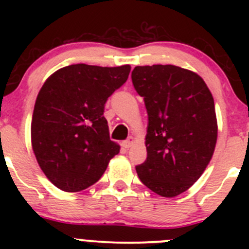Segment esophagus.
<instances>
[{
  "instance_id": "34e87169",
  "label": "esophagus",
  "mask_w": 249,
  "mask_h": 249,
  "mask_svg": "<svg viewBox=\"0 0 249 249\" xmlns=\"http://www.w3.org/2000/svg\"><path fill=\"white\" fill-rule=\"evenodd\" d=\"M134 142H135L134 137H129L126 141H124V142H123V147L126 148L127 149V148H130L132 144H134Z\"/></svg>"
}]
</instances>
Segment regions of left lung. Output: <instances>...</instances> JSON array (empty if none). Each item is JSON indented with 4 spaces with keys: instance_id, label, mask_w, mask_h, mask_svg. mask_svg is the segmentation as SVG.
<instances>
[{
    "instance_id": "obj_1",
    "label": "left lung",
    "mask_w": 249,
    "mask_h": 249,
    "mask_svg": "<svg viewBox=\"0 0 249 249\" xmlns=\"http://www.w3.org/2000/svg\"><path fill=\"white\" fill-rule=\"evenodd\" d=\"M132 84L148 113L147 159L141 182L164 197L189 189L212 159L217 118L210 89L199 74L173 66H136Z\"/></svg>"
}]
</instances>
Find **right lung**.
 Masks as SVG:
<instances>
[{
  "label": "right lung",
  "instance_id": "obj_1",
  "mask_svg": "<svg viewBox=\"0 0 249 249\" xmlns=\"http://www.w3.org/2000/svg\"><path fill=\"white\" fill-rule=\"evenodd\" d=\"M131 67L77 64L53 73L39 90L31 123L32 149L48 179L64 192L101 178L120 147L109 139L105 104Z\"/></svg>",
  "mask_w": 249,
  "mask_h": 249
}]
</instances>
